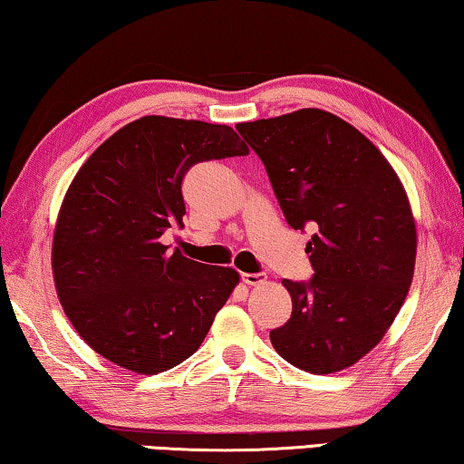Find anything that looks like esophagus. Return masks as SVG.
<instances>
[{
  "mask_svg": "<svg viewBox=\"0 0 464 464\" xmlns=\"http://www.w3.org/2000/svg\"><path fill=\"white\" fill-rule=\"evenodd\" d=\"M240 280L246 284V286H256V284H261L266 277H263V274H242Z\"/></svg>",
  "mask_w": 464,
  "mask_h": 464,
  "instance_id": "34e87169",
  "label": "esophagus"
}]
</instances>
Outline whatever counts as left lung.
Masks as SVG:
<instances>
[{"label": "left lung", "instance_id": "obj_1", "mask_svg": "<svg viewBox=\"0 0 464 464\" xmlns=\"http://www.w3.org/2000/svg\"><path fill=\"white\" fill-rule=\"evenodd\" d=\"M237 130L266 166L288 226L315 230L304 248L315 274L282 282L292 315L269 340L303 372L351 367L383 338L412 282L417 230L402 184L380 149L330 111Z\"/></svg>", "mask_w": 464, "mask_h": 464}]
</instances>
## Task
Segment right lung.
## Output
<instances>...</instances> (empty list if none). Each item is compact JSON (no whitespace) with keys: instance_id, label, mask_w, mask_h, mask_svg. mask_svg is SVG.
I'll list each match as a JSON object with an SVG mask.
<instances>
[{"instance_id":"right-lung-1","label":"right lung","mask_w":464,"mask_h":464,"mask_svg":"<svg viewBox=\"0 0 464 464\" xmlns=\"http://www.w3.org/2000/svg\"><path fill=\"white\" fill-rule=\"evenodd\" d=\"M230 126L145 116L78 169L53 234L55 290L92 351L134 373L168 372L201 346L238 284L232 267L172 253L182 180L195 163L246 155Z\"/></svg>"}]
</instances>
